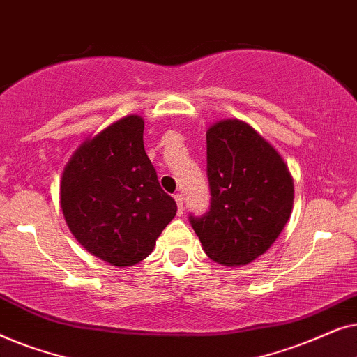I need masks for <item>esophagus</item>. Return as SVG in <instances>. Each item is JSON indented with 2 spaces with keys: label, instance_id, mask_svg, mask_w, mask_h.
Listing matches in <instances>:
<instances>
[{
  "label": "esophagus",
  "instance_id": "34e87169",
  "mask_svg": "<svg viewBox=\"0 0 357 357\" xmlns=\"http://www.w3.org/2000/svg\"><path fill=\"white\" fill-rule=\"evenodd\" d=\"M174 199H175V203H177L178 216H182V214H183V197L180 193H175L174 195Z\"/></svg>",
  "mask_w": 357,
  "mask_h": 357
}]
</instances>
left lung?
Masks as SVG:
<instances>
[{
	"label": "left lung",
	"instance_id": "obj_1",
	"mask_svg": "<svg viewBox=\"0 0 357 357\" xmlns=\"http://www.w3.org/2000/svg\"><path fill=\"white\" fill-rule=\"evenodd\" d=\"M211 206L190 224L219 265H248L263 255L289 221L294 182L280 153L241 120L206 131Z\"/></svg>",
	"mask_w": 357,
	"mask_h": 357
}]
</instances>
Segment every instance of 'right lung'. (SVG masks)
Returning <instances> with one entry per match:
<instances>
[{
	"instance_id": "right-lung-1",
	"label": "right lung",
	"mask_w": 357,
	"mask_h": 357,
	"mask_svg": "<svg viewBox=\"0 0 357 357\" xmlns=\"http://www.w3.org/2000/svg\"><path fill=\"white\" fill-rule=\"evenodd\" d=\"M143 131L141 116L120 119L86 139L61 175L60 204L71 234L120 268L144 260L177 213L146 154Z\"/></svg>"
}]
</instances>
